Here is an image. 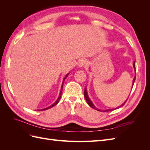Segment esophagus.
Returning <instances> with one entry per match:
<instances>
[{
  "instance_id": "obj_1",
  "label": "esophagus",
  "mask_w": 150,
  "mask_h": 150,
  "mask_svg": "<svg viewBox=\"0 0 150 150\" xmlns=\"http://www.w3.org/2000/svg\"><path fill=\"white\" fill-rule=\"evenodd\" d=\"M86 64V60L84 59H81L79 61H78V66L79 67H82L84 66Z\"/></svg>"
}]
</instances>
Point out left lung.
<instances>
[{"label":"left lung","instance_id":"left-lung-1","mask_svg":"<svg viewBox=\"0 0 150 150\" xmlns=\"http://www.w3.org/2000/svg\"><path fill=\"white\" fill-rule=\"evenodd\" d=\"M133 67H134V68L135 69V64H134H134H133ZM135 71H136V70H135ZM135 79H136V76H134V79H133V84H132V86H133V85H134V81H135ZM84 98H85L86 100V101H87V103H88V104H89V106H91V107L92 108L94 109V110H96L97 111H105V112H106V111H112V110H115V109H117V108H120V107H122V106H123L124 104L126 103V101H127V99H126V101H125L123 103H122L121 106H118V107H117V108H115V109H110V110H99V109H98V108H96V107H95V106L94 105L93 103H92V101L90 100V99L89 98V96H88V92H87V89H86V88H85V89H84Z\"/></svg>","mask_w":150,"mask_h":150}]
</instances>
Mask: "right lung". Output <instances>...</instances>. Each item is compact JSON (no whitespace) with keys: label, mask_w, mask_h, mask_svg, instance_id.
Here are the masks:
<instances>
[{"label":"right lung","mask_w":150,"mask_h":150,"mask_svg":"<svg viewBox=\"0 0 150 150\" xmlns=\"http://www.w3.org/2000/svg\"><path fill=\"white\" fill-rule=\"evenodd\" d=\"M68 74H69V73H68L66 76H65V78H64V79H63V82H62V86H61V91H60V94H59V97H58V98H57V99L56 100V101L54 103V104H52L51 106H49V107H47V108H44V109H42V110H38V111H44V110H48V109H49V108H52L53 106H56V104L59 103V100H60V99H61V94H62V88H63V84H64V80L66 79V78H67V76H68Z\"/></svg>","instance_id":"obj_1"}]
</instances>
